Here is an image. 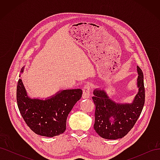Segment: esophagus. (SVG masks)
I'll return each mask as SVG.
<instances>
[{
  "instance_id": "esophagus-1",
  "label": "esophagus",
  "mask_w": 160,
  "mask_h": 160,
  "mask_svg": "<svg viewBox=\"0 0 160 160\" xmlns=\"http://www.w3.org/2000/svg\"><path fill=\"white\" fill-rule=\"evenodd\" d=\"M83 98L87 99L90 97V86L89 85H86L84 86L83 89Z\"/></svg>"
}]
</instances>
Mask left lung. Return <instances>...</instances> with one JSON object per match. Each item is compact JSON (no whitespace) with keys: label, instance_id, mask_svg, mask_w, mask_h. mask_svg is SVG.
<instances>
[{"label":"left lung","instance_id":"left-lung-1","mask_svg":"<svg viewBox=\"0 0 160 160\" xmlns=\"http://www.w3.org/2000/svg\"><path fill=\"white\" fill-rule=\"evenodd\" d=\"M138 93L132 103L111 100L103 89H95L92 97L95 105L94 129L101 138L118 139L126 135L141 114L145 102L143 74L138 66Z\"/></svg>","mask_w":160,"mask_h":160}]
</instances>
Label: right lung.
Segmentation results:
<instances>
[{
    "label": "right lung",
    "instance_id": "obj_1",
    "mask_svg": "<svg viewBox=\"0 0 160 160\" xmlns=\"http://www.w3.org/2000/svg\"><path fill=\"white\" fill-rule=\"evenodd\" d=\"M25 67L21 70L22 73ZM21 77V75H19ZM81 89L58 91L45 99L28 97L21 79L17 88L19 111L28 127L37 135L52 138L63 133L67 118L82 96Z\"/></svg>",
    "mask_w": 160,
    "mask_h": 160
}]
</instances>
